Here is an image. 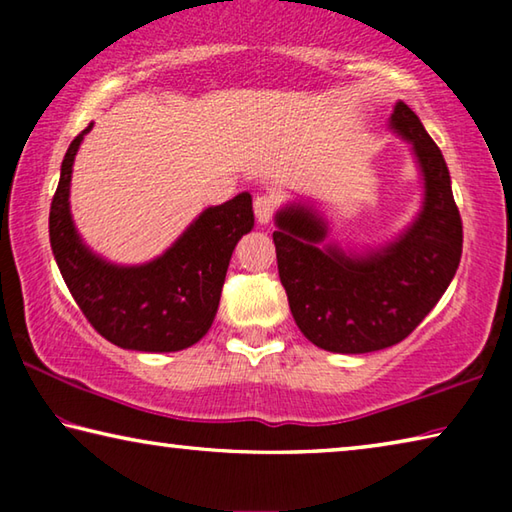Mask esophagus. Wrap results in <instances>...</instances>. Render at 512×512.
I'll list each match as a JSON object with an SVG mask.
<instances>
[{
  "label": "esophagus",
  "mask_w": 512,
  "mask_h": 512,
  "mask_svg": "<svg viewBox=\"0 0 512 512\" xmlns=\"http://www.w3.org/2000/svg\"><path fill=\"white\" fill-rule=\"evenodd\" d=\"M275 207H277V198L273 194H259L255 198V216H257V223L259 225H266L271 223L273 214H275Z\"/></svg>",
  "instance_id": "1"
}]
</instances>
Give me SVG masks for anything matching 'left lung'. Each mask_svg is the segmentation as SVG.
Masks as SVG:
<instances>
[{
  "label": "left lung",
  "instance_id": "1",
  "mask_svg": "<svg viewBox=\"0 0 512 512\" xmlns=\"http://www.w3.org/2000/svg\"><path fill=\"white\" fill-rule=\"evenodd\" d=\"M388 128L411 144L422 203L400 235L379 246L327 241V216L309 201L275 214V253L293 320L327 352L366 354L406 339L443 298L463 253V225L443 153L418 115L397 101Z\"/></svg>",
  "mask_w": 512,
  "mask_h": 512
}]
</instances>
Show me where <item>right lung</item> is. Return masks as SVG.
I'll list each match as a JSON object with an SVG mask.
<instances>
[{
	"label": "right lung",
	"mask_w": 512,
	"mask_h": 512,
	"mask_svg": "<svg viewBox=\"0 0 512 512\" xmlns=\"http://www.w3.org/2000/svg\"><path fill=\"white\" fill-rule=\"evenodd\" d=\"M90 131L92 124L69 144L51 201L49 241L60 275L92 327L119 348H192L214 323L232 250L253 230V196L207 207L151 262L115 264L85 244L69 210L74 158Z\"/></svg>",
	"instance_id": "right-lung-1"
}]
</instances>
